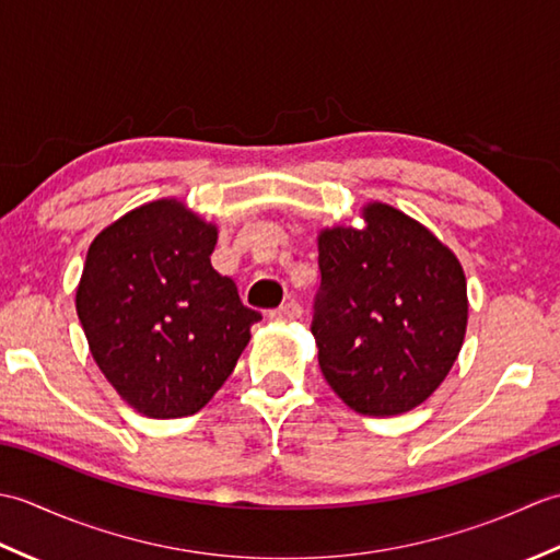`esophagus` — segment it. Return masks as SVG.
<instances>
[{"instance_id": "1", "label": "esophagus", "mask_w": 560, "mask_h": 560, "mask_svg": "<svg viewBox=\"0 0 560 560\" xmlns=\"http://www.w3.org/2000/svg\"><path fill=\"white\" fill-rule=\"evenodd\" d=\"M301 315H303V307L295 301L283 303L281 307H277V311L269 313L271 319H281V323H291V319H299Z\"/></svg>"}]
</instances>
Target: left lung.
<instances>
[{"label":"left lung","instance_id":"left-lung-1","mask_svg":"<svg viewBox=\"0 0 560 560\" xmlns=\"http://www.w3.org/2000/svg\"><path fill=\"white\" fill-rule=\"evenodd\" d=\"M365 229L319 233L311 331L329 387L363 416H397L433 395L467 331L457 257L419 221L387 205Z\"/></svg>","mask_w":560,"mask_h":560}]
</instances>
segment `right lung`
I'll return each instance as SVG.
<instances>
[{"label":"right lung","mask_w":560,"mask_h":560,"mask_svg":"<svg viewBox=\"0 0 560 560\" xmlns=\"http://www.w3.org/2000/svg\"><path fill=\"white\" fill-rule=\"evenodd\" d=\"M217 225L180 201L125 213L91 243L77 313L103 375L151 419L197 413L229 380L261 315L211 267Z\"/></svg>","instance_id":"1"}]
</instances>
